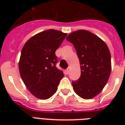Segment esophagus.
Masks as SVG:
<instances>
[{
	"label": "esophagus",
	"instance_id": "34e87169",
	"mask_svg": "<svg viewBox=\"0 0 125 125\" xmlns=\"http://www.w3.org/2000/svg\"><path fill=\"white\" fill-rule=\"evenodd\" d=\"M65 71H66L67 74H69V67H68V68Z\"/></svg>",
	"mask_w": 125,
	"mask_h": 125
}]
</instances>
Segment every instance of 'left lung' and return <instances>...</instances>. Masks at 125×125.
Segmentation results:
<instances>
[{
    "instance_id": "8db88e82",
    "label": "left lung",
    "mask_w": 125,
    "mask_h": 125,
    "mask_svg": "<svg viewBox=\"0 0 125 125\" xmlns=\"http://www.w3.org/2000/svg\"><path fill=\"white\" fill-rule=\"evenodd\" d=\"M66 40L73 43L81 65V75L73 81L74 92L82 99L93 98L106 84L111 73V55L106 44L87 30L72 32Z\"/></svg>"
}]
</instances>
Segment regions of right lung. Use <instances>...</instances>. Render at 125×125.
<instances>
[{
	"label": "right lung",
	"mask_w": 125,
	"mask_h": 125,
	"mask_svg": "<svg viewBox=\"0 0 125 125\" xmlns=\"http://www.w3.org/2000/svg\"><path fill=\"white\" fill-rule=\"evenodd\" d=\"M66 36L58 30H45L28 40L21 51V76L30 93L38 99L52 97L63 77L62 71L56 67L58 58L55 52Z\"/></svg>",
	"instance_id": "add662e5"
}]
</instances>
